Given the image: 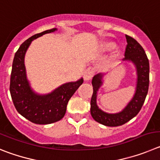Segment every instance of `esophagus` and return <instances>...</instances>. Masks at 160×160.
<instances>
[{
	"instance_id": "34e87169",
	"label": "esophagus",
	"mask_w": 160,
	"mask_h": 160,
	"mask_svg": "<svg viewBox=\"0 0 160 160\" xmlns=\"http://www.w3.org/2000/svg\"><path fill=\"white\" fill-rule=\"evenodd\" d=\"M95 70L93 68H88V69H86L84 71V73H83V78H84V80L85 81H88L92 79V77H93L94 75Z\"/></svg>"
}]
</instances>
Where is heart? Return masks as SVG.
Here are the masks:
<instances>
[{"mask_svg": "<svg viewBox=\"0 0 160 160\" xmlns=\"http://www.w3.org/2000/svg\"><path fill=\"white\" fill-rule=\"evenodd\" d=\"M115 44H115L114 41H111V40H105V41H102L101 44H100V49L102 51H109V50L114 48ZM120 52H121V48L119 47H117L113 52V57H118L120 54Z\"/></svg>", "mask_w": 160, "mask_h": 160, "instance_id": "obj_1", "label": "heart"}]
</instances>
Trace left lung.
Segmentation results:
<instances>
[{
    "label": "left lung",
    "mask_w": 160,
    "mask_h": 160,
    "mask_svg": "<svg viewBox=\"0 0 160 160\" xmlns=\"http://www.w3.org/2000/svg\"><path fill=\"white\" fill-rule=\"evenodd\" d=\"M127 47L123 61L132 62L136 70V92L126 107L117 113H108L99 108L96 99L97 92L103 84L104 75L99 73L92 80L93 94L91 99V115L98 123L108 127H117L124 124L139 113L146 99L149 87V61L142 46L132 37L126 35Z\"/></svg>",
    "instance_id": "left-lung-1"
}]
</instances>
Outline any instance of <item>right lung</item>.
<instances>
[{"label":"right lung","mask_w":160,"mask_h":160,"mask_svg":"<svg viewBox=\"0 0 160 160\" xmlns=\"http://www.w3.org/2000/svg\"><path fill=\"white\" fill-rule=\"evenodd\" d=\"M57 28L46 30L24 41L14 56L10 78V94L16 109L25 119L37 124H49L62 119L67 104L75 92L83 83V78L77 81L63 83L52 92L41 95L35 92L27 78L24 56L32 41Z\"/></svg>","instance_id":"1"}]
</instances>
